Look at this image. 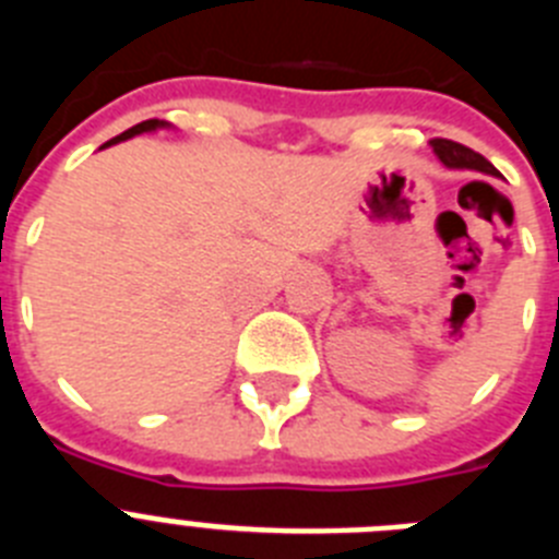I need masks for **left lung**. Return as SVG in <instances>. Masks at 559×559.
<instances>
[{
    "label": "left lung",
    "mask_w": 559,
    "mask_h": 559,
    "mask_svg": "<svg viewBox=\"0 0 559 559\" xmlns=\"http://www.w3.org/2000/svg\"><path fill=\"white\" fill-rule=\"evenodd\" d=\"M431 147H433V153L439 156V162H442L445 167H451V170H478V173H487V176H498L496 167L484 159L481 153L459 145V142L431 140Z\"/></svg>",
    "instance_id": "1"
}]
</instances>
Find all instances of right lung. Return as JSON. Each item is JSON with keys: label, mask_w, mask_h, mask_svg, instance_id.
Instances as JSON below:
<instances>
[{"label": "right lung", "mask_w": 559, "mask_h": 559, "mask_svg": "<svg viewBox=\"0 0 559 559\" xmlns=\"http://www.w3.org/2000/svg\"><path fill=\"white\" fill-rule=\"evenodd\" d=\"M167 126H170V122H165V120H145V122H140V126H133V128H128V131H122L120 136H114V140L106 142V145H103V147L131 140V136H136V133H147V131H156V128H167Z\"/></svg>", "instance_id": "add662e5"}]
</instances>
